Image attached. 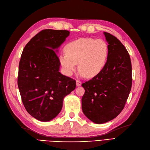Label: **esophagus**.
<instances>
[{"label":"esophagus","mask_w":150,"mask_h":150,"mask_svg":"<svg viewBox=\"0 0 150 150\" xmlns=\"http://www.w3.org/2000/svg\"><path fill=\"white\" fill-rule=\"evenodd\" d=\"M81 84H82V83H81L80 81H79V80L76 81V86H80L81 85Z\"/></svg>","instance_id":"34e87169"}]
</instances>
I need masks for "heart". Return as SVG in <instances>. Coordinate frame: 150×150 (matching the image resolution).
I'll return each mask as SVG.
<instances>
[{"label": "heart", "mask_w": 150, "mask_h": 150, "mask_svg": "<svg viewBox=\"0 0 150 150\" xmlns=\"http://www.w3.org/2000/svg\"><path fill=\"white\" fill-rule=\"evenodd\" d=\"M65 52L61 54L59 59L66 75L71 76L78 64L81 74L91 78L105 66L109 47L102 39L81 38L67 44Z\"/></svg>", "instance_id": "b5f03b06"}]
</instances>
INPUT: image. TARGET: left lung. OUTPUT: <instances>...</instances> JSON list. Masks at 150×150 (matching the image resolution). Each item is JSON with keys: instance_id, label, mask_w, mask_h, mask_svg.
<instances>
[{"instance_id": "obj_1", "label": "left lung", "mask_w": 150, "mask_h": 150, "mask_svg": "<svg viewBox=\"0 0 150 150\" xmlns=\"http://www.w3.org/2000/svg\"><path fill=\"white\" fill-rule=\"evenodd\" d=\"M109 54L105 66L91 79L82 84L85 93L82 110L89 120L103 124L113 120L123 110L132 86L130 56L115 36L104 33Z\"/></svg>"}]
</instances>
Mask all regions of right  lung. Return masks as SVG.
Here are the masks:
<instances>
[{
  "instance_id": "right-lung-1",
  "label": "right lung",
  "mask_w": 150,
  "mask_h": 150,
  "mask_svg": "<svg viewBox=\"0 0 150 150\" xmlns=\"http://www.w3.org/2000/svg\"><path fill=\"white\" fill-rule=\"evenodd\" d=\"M69 32L44 29L32 38L22 51L17 84L27 111L40 121L56 117L64 98L76 88V81L59 72L56 52Z\"/></svg>"
}]
</instances>
